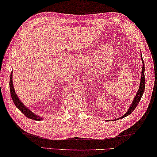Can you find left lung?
<instances>
[{
	"label": "left lung",
	"mask_w": 157,
	"mask_h": 157,
	"mask_svg": "<svg viewBox=\"0 0 157 157\" xmlns=\"http://www.w3.org/2000/svg\"><path fill=\"white\" fill-rule=\"evenodd\" d=\"M141 59H142V56H141ZM142 63H143V66H142V71H141V81H140V86H139V91L137 92L136 96L134 97V99L133 101V102L131 104L130 108L128 109V110L127 112H126L124 116H122L120 119H122V118H124L126 117H127L131 113H132V111L136 109V107L137 106V105L140 101L141 97H142V95L144 94V89H145V76H144V61L142 59Z\"/></svg>",
	"instance_id": "obj_1"
}]
</instances>
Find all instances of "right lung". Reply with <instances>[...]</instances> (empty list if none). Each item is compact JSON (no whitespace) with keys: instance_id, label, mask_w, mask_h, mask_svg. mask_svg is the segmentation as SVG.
Returning a JSON list of instances; mask_svg holds the SVG:
<instances>
[{"instance_id":"1","label":"right lung","mask_w":157,"mask_h":157,"mask_svg":"<svg viewBox=\"0 0 157 157\" xmlns=\"http://www.w3.org/2000/svg\"><path fill=\"white\" fill-rule=\"evenodd\" d=\"M12 79H13V76H12V72H11V74H10V81H9L10 91V94H11V98L13 99V101L15 106H16L17 108H18L26 117L33 120H36V121H41L42 120L41 117H38L37 115H36L35 113L30 111L29 109L26 108V107L22 104V102H21V100L19 99L18 97L16 95V92L14 91Z\"/></svg>"}]
</instances>
